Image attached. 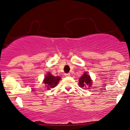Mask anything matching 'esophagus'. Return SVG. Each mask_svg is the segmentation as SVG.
<instances>
[{
    "instance_id": "1",
    "label": "esophagus",
    "mask_w": 130,
    "mask_h": 130,
    "mask_svg": "<svg viewBox=\"0 0 130 130\" xmlns=\"http://www.w3.org/2000/svg\"><path fill=\"white\" fill-rule=\"evenodd\" d=\"M65 75L66 76V77H69V76L70 75V73H65Z\"/></svg>"
}]
</instances>
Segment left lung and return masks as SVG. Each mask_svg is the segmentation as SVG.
<instances>
[{"instance_id": "obj_1", "label": "left lung", "mask_w": 130, "mask_h": 130, "mask_svg": "<svg viewBox=\"0 0 130 130\" xmlns=\"http://www.w3.org/2000/svg\"><path fill=\"white\" fill-rule=\"evenodd\" d=\"M79 84L80 87H86L87 86H91V79L89 75L87 74V73H84L83 75L81 76L79 78Z\"/></svg>"}]
</instances>
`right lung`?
I'll return each instance as SVG.
<instances>
[{"mask_svg":"<svg viewBox=\"0 0 130 130\" xmlns=\"http://www.w3.org/2000/svg\"><path fill=\"white\" fill-rule=\"evenodd\" d=\"M60 77H55L52 75L50 73H48L46 76H45L44 80V84L46 88L50 89L55 87L58 84L59 80H60Z\"/></svg>","mask_w":130,"mask_h":130,"instance_id":"1","label":"right lung"}]
</instances>
